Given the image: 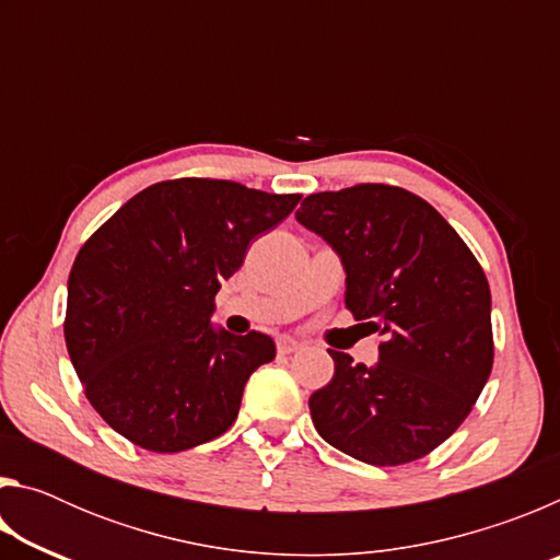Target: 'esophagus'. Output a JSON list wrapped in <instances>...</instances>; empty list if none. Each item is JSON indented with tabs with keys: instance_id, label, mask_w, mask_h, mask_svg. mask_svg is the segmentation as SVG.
<instances>
[{
	"instance_id": "obj_1",
	"label": "esophagus",
	"mask_w": 560,
	"mask_h": 560,
	"mask_svg": "<svg viewBox=\"0 0 560 560\" xmlns=\"http://www.w3.org/2000/svg\"><path fill=\"white\" fill-rule=\"evenodd\" d=\"M277 348H279V353H296V350H301L303 348V343L301 340H296V338H289V336H281L279 340H277Z\"/></svg>"
}]
</instances>
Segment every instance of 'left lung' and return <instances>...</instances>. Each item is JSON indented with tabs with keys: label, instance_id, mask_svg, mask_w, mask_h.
<instances>
[{
	"label": "left lung",
	"instance_id": "left-lung-1",
	"mask_svg": "<svg viewBox=\"0 0 560 560\" xmlns=\"http://www.w3.org/2000/svg\"><path fill=\"white\" fill-rule=\"evenodd\" d=\"M296 220L334 246L346 308L383 336L371 368L330 350L334 381L308 400L318 434L375 467L424 457L467 420L494 365L485 269L452 224L402 187L308 195Z\"/></svg>",
	"mask_w": 560,
	"mask_h": 560
}]
</instances>
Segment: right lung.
<instances>
[{
	"mask_svg": "<svg viewBox=\"0 0 560 560\" xmlns=\"http://www.w3.org/2000/svg\"><path fill=\"white\" fill-rule=\"evenodd\" d=\"M299 200L232 179H165L130 197L81 246L66 348L93 410L118 434L167 454L232 428L246 381L277 346L259 330L212 328L214 296L254 236Z\"/></svg>",
	"mask_w": 560,
	"mask_h": 560,
	"instance_id": "right-lung-1",
	"label": "right lung"
}]
</instances>
